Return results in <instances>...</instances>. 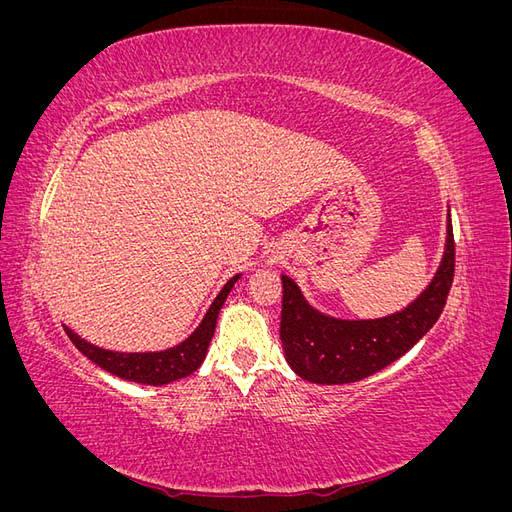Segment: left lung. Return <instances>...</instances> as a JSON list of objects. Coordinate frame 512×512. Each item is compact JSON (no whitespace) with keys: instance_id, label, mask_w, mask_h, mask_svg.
I'll use <instances>...</instances> for the list:
<instances>
[{"instance_id":"left-lung-1","label":"left lung","mask_w":512,"mask_h":512,"mask_svg":"<svg viewBox=\"0 0 512 512\" xmlns=\"http://www.w3.org/2000/svg\"><path fill=\"white\" fill-rule=\"evenodd\" d=\"M455 273L451 211L440 265L427 288L395 314L369 320H346L318 312L307 303L299 284L282 275L280 339L286 363L299 378L314 384L359 382L404 356L446 305Z\"/></svg>"}]
</instances>
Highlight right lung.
Segmentation results:
<instances>
[{
  "instance_id": "1",
  "label": "right lung",
  "mask_w": 512,
  "mask_h": 512,
  "mask_svg": "<svg viewBox=\"0 0 512 512\" xmlns=\"http://www.w3.org/2000/svg\"><path fill=\"white\" fill-rule=\"evenodd\" d=\"M239 277L241 273L230 277V280L224 284V288L218 292V297H215L213 303L209 305L207 314L203 316V320H200L198 327L185 337L181 344L173 348L153 350V352H115V350H104L85 342L83 337H79L68 327L64 329L70 337V342L79 348L91 363H96L98 367L108 371V374L128 382L164 386L175 380L188 378L200 365H203L207 348L211 344V337L215 331V324H218L220 309Z\"/></svg>"
}]
</instances>
